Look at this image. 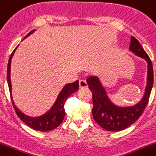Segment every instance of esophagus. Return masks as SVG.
<instances>
[{"instance_id": "esophagus-1", "label": "esophagus", "mask_w": 156, "mask_h": 156, "mask_svg": "<svg viewBox=\"0 0 156 156\" xmlns=\"http://www.w3.org/2000/svg\"><path fill=\"white\" fill-rule=\"evenodd\" d=\"M79 87L80 88H86L87 87V83L85 80L79 81Z\"/></svg>"}]
</instances>
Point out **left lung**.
<instances>
[{"instance_id": "1", "label": "left lung", "mask_w": 156, "mask_h": 156, "mask_svg": "<svg viewBox=\"0 0 156 156\" xmlns=\"http://www.w3.org/2000/svg\"><path fill=\"white\" fill-rule=\"evenodd\" d=\"M129 51L140 58H144L147 63L145 92L138 103L131 106H118L111 101L98 76H90L86 79L93 94L94 119L105 130L118 132L127 129L140 118L148 102L154 82L152 63L142 46L133 36H131Z\"/></svg>"}]
</instances>
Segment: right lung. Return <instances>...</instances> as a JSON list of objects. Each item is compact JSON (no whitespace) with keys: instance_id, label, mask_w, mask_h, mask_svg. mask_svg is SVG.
Returning a JSON list of instances; mask_svg holds the SVG:
<instances>
[{"instance_id":"obj_1","label":"right lung","mask_w":156,"mask_h":156,"mask_svg":"<svg viewBox=\"0 0 156 156\" xmlns=\"http://www.w3.org/2000/svg\"><path fill=\"white\" fill-rule=\"evenodd\" d=\"M36 30L31 31V32L27 34L25 37L23 38V40L29 36L31 34H32ZM19 46V45H18ZM18 46L14 49L12 53L10 55V58L9 60V63H8L7 67V81L8 85H9V92L11 95V100L13 107L15 108L17 116H19L20 120L24 122L27 126H29L34 130L40 131V132H49L53 129H56L58 125L62 122V120L65 116V109H64V103L67 99V98L70 96V94H74L78 90L79 84H78V81L73 82V83H68L65 85L62 90L60 91L59 94L58 95V98L55 101L54 105L50 108L49 110L44 114L41 115L39 116H29L27 115L24 114L23 112L20 110L14 104V101L12 100V83H11V78H10V70H11V61L12 58L14 53H15L16 50L18 48Z\"/></svg>"}]
</instances>
